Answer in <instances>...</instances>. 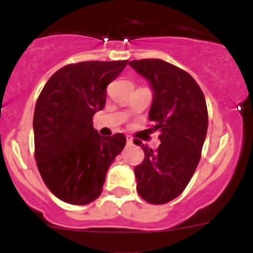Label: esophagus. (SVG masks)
Here are the masks:
<instances>
[{"instance_id":"1","label":"esophagus","mask_w":253,"mask_h":253,"mask_svg":"<svg viewBox=\"0 0 253 253\" xmlns=\"http://www.w3.org/2000/svg\"><path fill=\"white\" fill-rule=\"evenodd\" d=\"M126 143H127V145H132V144H133V142H132V139H129V138H127Z\"/></svg>"}]
</instances>
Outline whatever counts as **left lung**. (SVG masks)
<instances>
[{
    "mask_svg": "<svg viewBox=\"0 0 253 253\" xmlns=\"http://www.w3.org/2000/svg\"><path fill=\"white\" fill-rule=\"evenodd\" d=\"M128 65L152 85L149 120L162 143L157 150L142 144L144 160L134 168L137 191L148 203L165 205L183 192L200 163L208 128L205 94L192 76L163 60Z\"/></svg>",
    "mask_w": 253,
    "mask_h": 253,
    "instance_id": "8db88e82",
    "label": "left lung"
}]
</instances>
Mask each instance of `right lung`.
Wrapping results in <instances>:
<instances>
[{"instance_id":"obj_1","label":"right lung","mask_w":253,"mask_h":253,"mask_svg":"<svg viewBox=\"0 0 253 253\" xmlns=\"http://www.w3.org/2000/svg\"><path fill=\"white\" fill-rule=\"evenodd\" d=\"M128 61H85L53 73L34 111L35 160L48 190L61 201L83 206L103 192L106 172L126 145V137H103L93 116L103 110L106 86Z\"/></svg>"}]
</instances>
